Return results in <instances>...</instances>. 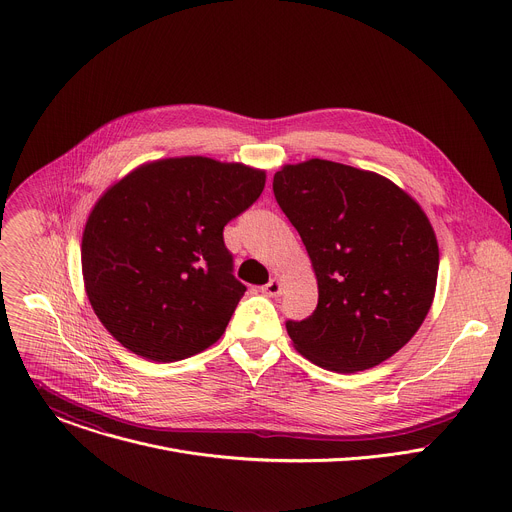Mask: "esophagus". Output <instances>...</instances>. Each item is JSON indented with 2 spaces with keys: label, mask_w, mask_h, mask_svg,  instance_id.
Wrapping results in <instances>:
<instances>
[{
  "label": "esophagus",
  "mask_w": 512,
  "mask_h": 512,
  "mask_svg": "<svg viewBox=\"0 0 512 512\" xmlns=\"http://www.w3.org/2000/svg\"><path fill=\"white\" fill-rule=\"evenodd\" d=\"M261 291H263L265 296H269V298H277V296L281 294V281L273 277L267 285H263V287H261Z\"/></svg>",
  "instance_id": "34e87169"
}]
</instances>
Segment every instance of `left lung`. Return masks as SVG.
I'll return each mask as SVG.
<instances>
[{
	"label": "left lung",
	"instance_id": "8db88e82",
	"mask_svg": "<svg viewBox=\"0 0 512 512\" xmlns=\"http://www.w3.org/2000/svg\"><path fill=\"white\" fill-rule=\"evenodd\" d=\"M273 194L310 255L318 306L285 322L318 367L354 373L401 350L423 324L440 249L423 208L389 178L308 160L273 176Z\"/></svg>",
	"mask_w": 512,
	"mask_h": 512
}]
</instances>
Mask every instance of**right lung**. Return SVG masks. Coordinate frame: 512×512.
<instances>
[{"mask_svg": "<svg viewBox=\"0 0 512 512\" xmlns=\"http://www.w3.org/2000/svg\"><path fill=\"white\" fill-rule=\"evenodd\" d=\"M265 188V170L202 156L148 162L95 202L81 243L87 298L137 356L176 362L212 346L247 291L223 229Z\"/></svg>", "mask_w": 512, "mask_h": 512, "instance_id": "1", "label": "right lung"}]
</instances>
